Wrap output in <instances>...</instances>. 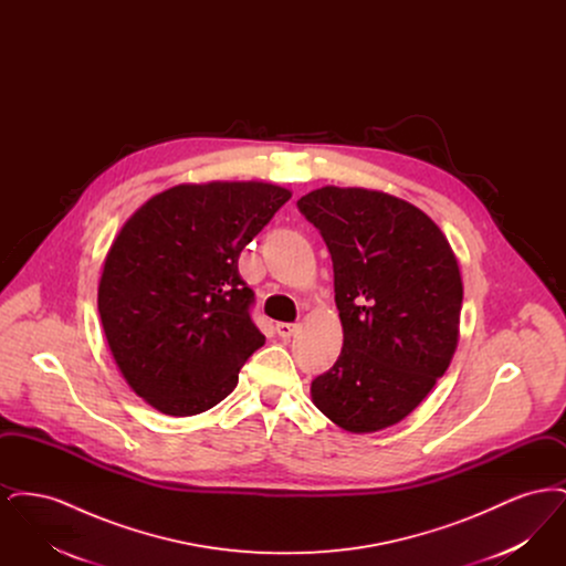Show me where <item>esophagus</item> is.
<instances>
[{"label": "esophagus", "instance_id": "1", "mask_svg": "<svg viewBox=\"0 0 566 566\" xmlns=\"http://www.w3.org/2000/svg\"><path fill=\"white\" fill-rule=\"evenodd\" d=\"M296 324L291 323H277L275 324V331H277V335L282 337V339H291L293 335L296 333Z\"/></svg>", "mask_w": 566, "mask_h": 566}]
</instances>
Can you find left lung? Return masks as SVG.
Masks as SVG:
<instances>
[{"label": "left lung", "instance_id": "8db88e82", "mask_svg": "<svg viewBox=\"0 0 566 566\" xmlns=\"http://www.w3.org/2000/svg\"><path fill=\"white\" fill-rule=\"evenodd\" d=\"M296 206L331 252L344 328L312 401L344 431L388 429L427 399L457 352V254L420 208L381 190L323 187Z\"/></svg>", "mask_w": 566, "mask_h": 566}]
</instances>
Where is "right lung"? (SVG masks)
Instances as JSON below:
<instances>
[{
  "mask_svg": "<svg viewBox=\"0 0 566 566\" xmlns=\"http://www.w3.org/2000/svg\"><path fill=\"white\" fill-rule=\"evenodd\" d=\"M291 195L254 180L178 185L118 231L99 277V318L125 381L157 411L195 416L220 403L265 344L238 261Z\"/></svg>",
  "mask_w": 566,
  "mask_h": 566,
  "instance_id": "add662e5",
  "label": "right lung"
}]
</instances>
